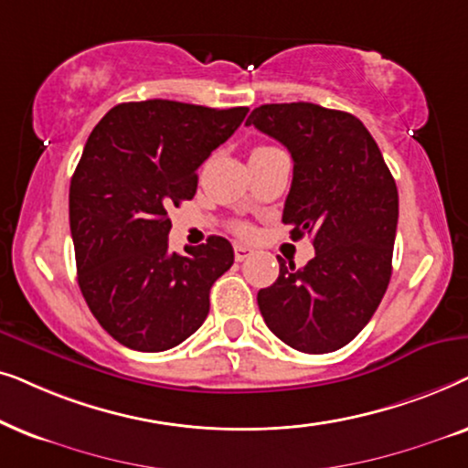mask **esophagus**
Masks as SVG:
<instances>
[{"instance_id":"34e87169","label":"esophagus","mask_w":468,"mask_h":468,"mask_svg":"<svg viewBox=\"0 0 468 468\" xmlns=\"http://www.w3.org/2000/svg\"><path fill=\"white\" fill-rule=\"evenodd\" d=\"M233 250H235V261H239V263H241V261H246V259L250 257V254H252L250 248H248V246H241V244L235 246Z\"/></svg>"}]
</instances>
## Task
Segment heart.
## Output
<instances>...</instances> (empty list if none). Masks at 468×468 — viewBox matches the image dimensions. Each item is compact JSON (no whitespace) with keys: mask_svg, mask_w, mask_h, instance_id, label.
<instances>
[{"mask_svg":"<svg viewBox=\"0 0 468 468\" xmlns=\"http://www.w3.org/2000/svg\"><path fill=\"white\" fill-rule=\"evenodd\" d=\"M270 149H276V147H267V145H257L250 152V155H259V154H265V152H270ZM238 230L239 233H248V227H244V224H239L238 227Z\"/></svg>","mask_w":468,"mask_h":468,"instance_id":"b5f03b06","label":"heart"}]
</instances>
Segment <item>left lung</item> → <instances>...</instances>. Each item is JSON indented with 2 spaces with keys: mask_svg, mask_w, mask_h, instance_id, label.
<instances>
[{
  "mask_svg": "<svg viewBox=\"0 0 468 468\" xmlns=\"http://www.w3.org/2000/svg\"><path fill=\"white\" fill-rule=\"evenodd\" d=\"M246 126L291 152L282 222L313 238L302 270L278 259V280L257 295L267 327L302 353H332L368 325L388 291L398 188L381 149L357 117L313 102L263 104Z\"/></svg>",
  "mask_w": 468,
  "mask_h": 468,
  "instance_id": "obj_1",
  "label": "left lung"
}]
</instances>
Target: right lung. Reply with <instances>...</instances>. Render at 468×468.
<instances>
[{"instance_id":"obj_1","label":"right lung","mask_w":468,"mask_h":468,"mask_svg":"<svg viewBox=\"0 0 468 468\" xmlns=\"http://www.w3.org/2000/svg\"><path fill=\"white\" fill-rule=\"evenodd\" d=\"M248 113L176 100L123 102L91 130L70 182L79 286L120 345L143 353L177 346L207 319L209 289L233 265V246L169 250L171 218L197 192V169Z\"/></svg>"}]
</instances>
